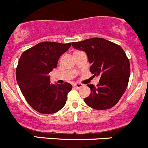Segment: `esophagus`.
Returning <instances> with one entry per match:
<instances>
[{
    "mask_svg": "<svg viewBox=\"0 0 148 148\" xmlns=\"http://www.w3.org/2000/svg\"><path fill=\"white\" fill-rule=\"evenodd\" d=\"M73 86L75 87V88H81V87L83 86V84H79V83H76V84H73Z\"/></svg>",
    "mask_w": 148,
    "mask_h": 148,
    "instance_id": "obj_1",
    "label": "esophagus"
}]
</instances>
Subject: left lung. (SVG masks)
I'll return each instance as SVG.
<instances>
[{
    "label": "left lung",
    "mask_w": 148,
    "mask_h": 148,
    "mask_svg": "<svg viewBox=\"0 0 148 148\" xmlns=\"http://www.w3.org/2000/svg\"><path fill=\"white\" fill-rule=\"evenodd\" d=\"M74 49L86 54L90 71L94 76L100 77L95 86L88 84L91 94L84 102L96 110L112 108L124 94L130 76V63L121 47L101 38L73 42Z\"/></svg>",
    "instance_id": "8db88e82"
}]
</instances>
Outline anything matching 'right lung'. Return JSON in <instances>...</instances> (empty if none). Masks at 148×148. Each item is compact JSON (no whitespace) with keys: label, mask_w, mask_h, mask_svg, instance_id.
Listing matches in <instances>:
<instances>
[{"label":"right lung","mask_w":148,"mask_h":148,"mask_svg":"<svg viewBox=\"0 0 148 148\" xmlns=\"http://www.w3.org/2000/svg\"><path fill=\"white\" fill-rule=\"evenodd\" d=\"M70 46L71 43L42 42L24 51L19 58L17 84L28 104L40 113H54L65 105L72 85L51 84L49 74Z\"/></svg>","instance_id":"obj_1"}]
</instances>
